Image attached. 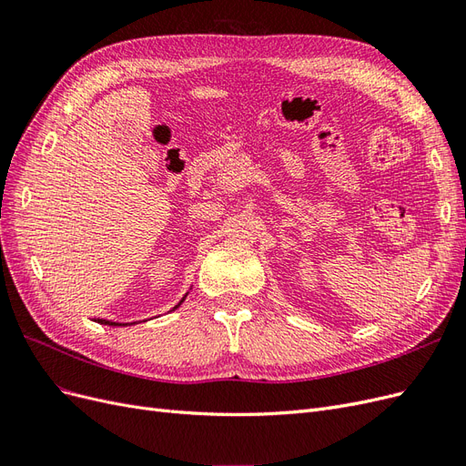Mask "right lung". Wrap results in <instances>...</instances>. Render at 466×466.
Segmentation results:
<instances>
[{
  "label": "right lung",
  "instance_id": "obj_1",
  "mask_svg": "<svg viewBox=\"0 0 466 466\" xmlns=\"http://www.w3.org/2000/svg\"><path fill=\"white\" fill-rule=\"evenodd\" d=\"M187 295H188V291H187ZM187 295L178 301V305L173 307V311H175V309H178L182 303H185ZM96 322H98V324H106V327H128V324H136V322H115V320H106V319H96ZM144 322H146V320H144Z\"/></svg>",
  "mask_w": 466,
  "mask_h": 466
}]
</instances>
